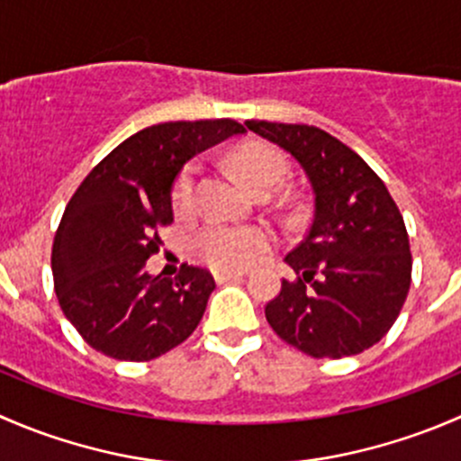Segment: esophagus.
<instances>
[{"mask_svg":"<svg viewBox=\"0 0 461 461\" xmlns=\"http://www.w3.org/2000/svg\"><path fill=\"white\" fill-rule=\"evenodd\" d=\"M245 272L240 269H216L213 272V281L216 283H227V281H234V278H240Z\"/></svg>","mask_w":461,"mask_h":461,"instance_id":"esophagus-1","label":"esophagus"}]
</instances>
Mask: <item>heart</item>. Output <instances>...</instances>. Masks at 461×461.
Returning <instances> with one entry per match:
<instances>
[{
	"label": "heart",
	"instance_id": "obj_1",
	"mask_svg": "<svg viewBox=\"0 0 461 461\" xmlns=\"http://www.w3.org/2000/svg\"><path fill=\"white\" fill-rule=\"evenodd\" d=\"M234 167L254 194H272L285 174V160L267 144H245L234 153ZM171 207L178 218L196 209V165H185L171 187ZM194 254L213 269H243L258 263L274 248V234L263 225L203 227L192 243Z\"/></svg>",
	"mask_w": 461,
	"mask_h": 461
}]
</instances>
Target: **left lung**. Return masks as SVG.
<instances>
[{"label": "left lung", "mask_w": 461, "mask_h": 461, "mask_svg": "<svg viewBox=\"0 0 461 461\" xmlns=\"http://www.w3.org/2000/svg\"><path fill=\"white\" fill-rule=\"evenodd\" d=\"M245 124L290 151L312 189L308 234L285 258L296 278H283L265 319L314 359L368 350L393 328L411 290V243L397 203L364 158L323 129Z\"/></svg>", "instance_id": "8db88e82"}]
</instances>
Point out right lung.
Listing matches in <instances>:
<instances>
[{
  "instance_id": "right-lung-1",
  "label": "right lung",
  "mask_w": 461,
  "mask_h": 461,
  "mask_svg": "<svg viewBox=\"0 0 461 461\" xmlns=\"http://www.w3.org/2000/svg\"><path fill=\"white\" fill-rule=\"evenodd\" d=\"M236 120L162 122L133 133L102 158L68 201L50 267L64 317L93 350L118 361H151L201 323L212 274L180 265L149 276L162 227L174 222L171 187L185 162L243 133Z\"/></svg>"
}]
</instances>
